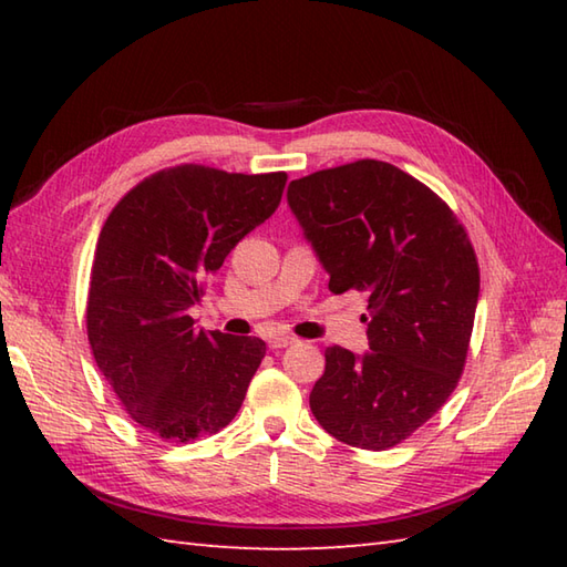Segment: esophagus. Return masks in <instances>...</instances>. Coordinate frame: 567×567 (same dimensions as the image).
Returning a JSON list of instances; mask_svg holds the SVG:
<instances>
[{
    "mask_svg": "<svg viewBox=\"0 0 567 567\" xmlns=\"http://www.w3.org/2000/svg\"><path fill=\"white\" fill-rule=\"evenodd\" d=\"M292 343H295L292 336H272V339L268 341V346L272 348V351H277V348H287V346H292Z\"/></svg>",
    "mask_w": 567,
    "mask_h": 567,
    "instance_id": "obj_1",
    "label": "esophagus"
}]
</instances>
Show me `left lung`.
<instances>
[{
    "label": "left lung",
    "instance_id": "obj_1",
    "mask_svg": "<svg viewBox=\"0 0 567 567\" xmlns=\"http://www.w3.org/2000/svg\"><path fill=\"white\" fill-rule=\"evenodd\" d=\"M287 202L329 290L368 295L370 353L327 348L311 414L353 449L388 451L424 426L463 375L480 295L475 248L436 192L382 161L292 179Z\"/></svg>",
    "mask_w": 567,
    "mask_h": 567
}]
</instances>
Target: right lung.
Here are the masks:
<instances>
[{
	"label": "right lung",
	"mask_w": 567,
	"mask_h": 567,
	"mask_svg": "<svg viewBox=\"0 0 567 567\" xmlns=\"http://www.w3.org/2000/svg\"><path fill=\"white\" fill-rule=\"evenodd\" d=\"M287 173L185 163L116 202L94 248L87 339L124 412L189 443L231 424L265 355L256 336L204 333L189 317L207 277L280 207Z\"/></svg>",
	"instance_id": "add662e5"
}]
</instances>
